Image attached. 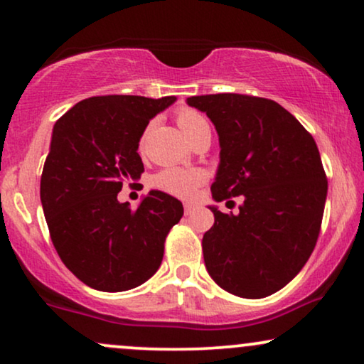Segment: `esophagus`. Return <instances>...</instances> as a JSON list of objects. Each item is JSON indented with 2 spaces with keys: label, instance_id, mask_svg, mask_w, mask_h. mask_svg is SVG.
Here are the masks:
<instances>
[{
  "label": "esophagus",
  "instance_id": "esophagus-1",
  "mask_svg": "<svg viewBox=\"0 0 364 364\" xmlns=\"http://www.w3.org/2000/svg\"><path fill=\"white\" fill-rule=\"evenodd\" d=\"M183 210H186V215H191V213L196 210V205H193V203H191V202H186V203H183Z\"/></svg>",
  "mask_w": 364,
  "mask_h": 364
}]
</instances>
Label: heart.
Segmentation results:
<instances>
[{
  "label": "heart",
  "mask_w": 364,
  "mask_h": 364,
  "mask_svg": "<svg viewBox=\"0 0 364 364\" xmlns=\"http://www.w3.org/2000/svg\"><path fill=\"white\" fill-rule=\"evenodd\" d=\"M178 127L182 132L193 142L203 131H207V119L197 112L196 109L181 107L176 114ZM207 173L202 168H182V167H167L157 172L152 178V186L159 191L171 193V196L181 198H191L196 193L197 187L205 182Z\"/></svg>",
  "instance_id": "heart-1"
}]
</instances>
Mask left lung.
<instances>
[{
	"instance_id": "left-lung-1",
	"label": "left lung",
	"mask_w": 364,
	"mask_h": 364,
	"mask_svg": "<svg viewBox=\"0 0 364 364\" xmlns=\"http://www.w3.org/2000/svg\"><path fill=\"white\" fill-rule=\"evenodd\" d=\"M187 104L218 134L212 197L243 196L238 215L210 207L215 223L202 238L208 275L232 295H272L305 267L320 235L328 181L315 139L272 99L208 94Z\"/></svg>"
}]
</instances>
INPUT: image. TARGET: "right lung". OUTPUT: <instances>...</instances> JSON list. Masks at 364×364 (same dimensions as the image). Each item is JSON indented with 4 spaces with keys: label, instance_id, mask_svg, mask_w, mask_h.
Segmentation results:
<instances>
[{
    "label": "right lung",
    "instance_id": "obj_1",
    "mask_svg": "<svg viewBox=\"0 0 364 364\" xmlns=\"http://www.w3.org/2000/svg\"><path fill=\"white\" fill-rule=\"evenodd\" d=\"M176 96H96L54 124L43 167L41 203L64 265L101 291H126L161 267L164 242L183 215L182 203L151 191L136 210L117 200L122 182L137 181L139 141L149 121Z\"/></svg>",
    "mask_w": 364,
    "mask_h": 364
}]
</instances>
